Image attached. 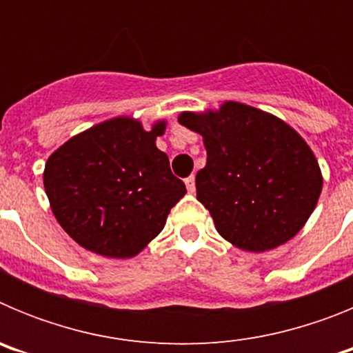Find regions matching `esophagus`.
<instances>
[{
    "label": "esophagus",
    "instance_id": "esophagus-1",
    "mask_svg": "<svg viewBox=\"0 0 353 353\" xmlns=\"http://www.w3.org/2000/svg\"><path fill=\"white\" fill-rule=\"evenodd\" d=\"M185 187H187V191L189 192H194L196 191V180L194 176H189V179H185Z\"/></svg>",
    "mask_w": 353,
    "mask_h": 353
}]
</instances>
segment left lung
<instances>
[{
  "instance_id": "obj_1",
  "label": "left lung",
  "mask_w": 353,
  "mask_h": 353,
  "mask_svg": "<svg viewBox=\"0 0 353 353\" xmlns=\"http://www.w3.org/2000/svg\"><path fill=\"white\" fill-rule=\"evenodd\" d=\"M179 121L203 136L207 166L196 174V198L223 239L242 251L265 252L301 232L323 179L297 130L233 101L217 111H183Z\"/></svg>"
}]
</instances>
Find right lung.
<instances>
[{
    "label": "right lung",
    "mask_w": 353,
    "mask_h": 353,
    "mask_svg": "<svg viewBox=\"0 0 353 353\" xmlns=\"http://www.w3.org/2000/svg\"><path fill=\"white\" fill-rule=\"evenodd\" d=\"M166 120L145 130L118 117L77 134L49 155L43 187L56 221L81 248L132 258L162 232L185 183L155 139Z\"/></svg>",
    "instance_id": "right-lung-1"
}]
</instances>
